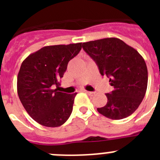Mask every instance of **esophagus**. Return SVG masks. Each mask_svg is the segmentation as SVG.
Here are the masks:
<instances>
[{
  "label": "esophagus",
  "mask_w": 160,
  "mask_h": 160,
  "mask_svg": "<svg viewBox=\"0 0 160 160\" xmlns=\"http://www.w3.org/2000/svg\"><path fill=\"white\" fill-rule=\"evenodd\" d=\"M86 93H87V94H88V95L91 96V97H92V96H94V94H95V93H94V92H91V91H86Z\"/></svg>",
  "instance_id": "obj_1"
}]
</instances>
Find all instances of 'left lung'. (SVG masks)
Here are the masks:
<instances>
[{"instance_id": "obj_1", "label": "left lung", "mask_w": 160, "mask_h": 160, "mask_svg": "<svg viewBox=\"0 0 160 160\" xmlns=\"http://www.w3.org/2000/svg\"><path fill=\"white\" fill-rule=\"evenodd\" d=\"M82 48L114 87L111 94H106V106L97 111L111 119L130 116L138 109L147 91L148 73L143 58L117 38L83 42Z\"/></svg>"}]
</instances>
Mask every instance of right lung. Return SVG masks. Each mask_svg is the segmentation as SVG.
<instances>
[{
  "instance_id": "right-lung-1",
  "label": "right lung",
  "mask_w": 160,
  "mask_h": 160,
  "mask_svg": "<svg viewBox=\"0 0 160 160\" xmlns=\"http://www.w3.org/2000/svg\"><path fill=\"white\" fill-rule=\"evenodd\" d=\"M82 49V43L44 46L22 62L18 75V94L25 111L37 122L57 128L69 118L77 94L60 92L68 62Z\"/></svg>"
}]
</instances>
